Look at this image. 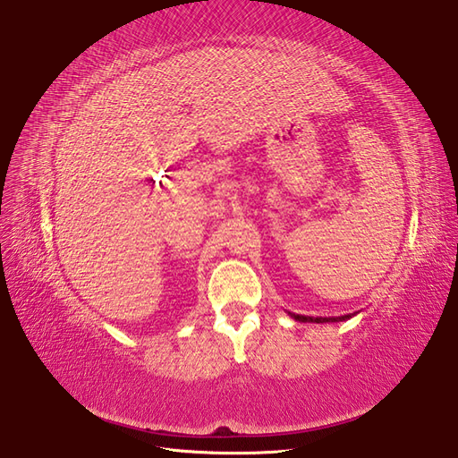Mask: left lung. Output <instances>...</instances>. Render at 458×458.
I'll return each mask as SVG.
<instances>
[{"label": "left lung", "instance_id": "8db88e82", "mask_svg": "<svg viewBox=\"0 0 458 458\" xmlns=\"http://www.w3.org/2000/svg\"><path fill=\"white\" fill-rule=\"evenodd\" d=\"M295 321H302V323H335V321H347L351 318L349 316H342V318H310V316H295V314H290ZM354 316V314H352Z\"/></svg>", "mask_w": 458, "mask_h": 458}]
</instances>
